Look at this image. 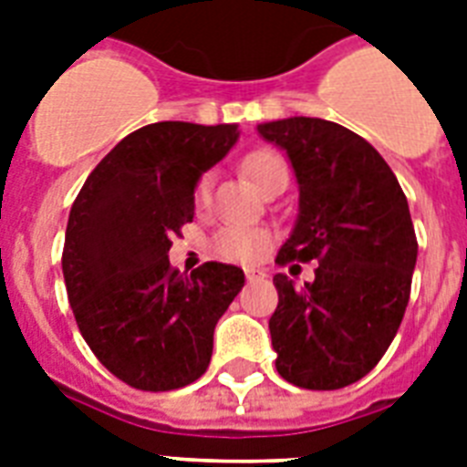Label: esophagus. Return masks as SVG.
I'll return each instance as SVG.
<instances>
[{
    "label": "esophagus",
    "mask_w": 467,
    "mask_h": 467,
    "mask_svg": "<svg viewBox=\"0 0 467 467\" xmlns=\"http://www.w3.org/2000/svg\"><path fill=\"white\" fill-rule=\"evenodd\" d=\"M244 278H247L249 284H254V281H262L264 274L259 269H244Z\"/></svg>",
    "instance_id": "obj_1"
}]
</instances>
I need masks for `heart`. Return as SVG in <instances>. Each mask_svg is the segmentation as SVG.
<instances>
[{
	"instance_id": "obj_1",
	"label": "heart",
	"mask_w": 467,
	"mask_h": 467,
	"mask_svg": "<svg viewBox=\"0 0 467 467\" xmlns=\"http://www.w3.org/2000/svg\"><path fill=\"white\" fill-rule=\"evenodd\" d=\"M244 174L254 182L256 189H262L264 183L271 182L274 176L288 174L285 161L271 152V150H254L242 160ZM213 191V174H201V179L193 186V205L198 211H203L205 205L211 203ZM269 247V237L262 230L254 227H225L215 234V252L227 262H254L266 252Z\"/></svg>"
}]
</instances>
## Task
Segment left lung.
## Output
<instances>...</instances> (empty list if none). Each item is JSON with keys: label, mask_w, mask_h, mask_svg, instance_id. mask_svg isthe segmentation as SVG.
I'll return each instance as SVG.
<instances>
[{"label": "left lung", "mask_w": 467, "mask_h": 467, "mask_svg": "<svg viewBox=\"0 0 467 467\" xmlns=\"http://www.w3.org/2000/svg\"><path fill=\"white\" fill-rule=\"evenodd\" d=\"M256 130L285 150L300 191L276 264L317 262L300 288L274 276L276 370L298 388L339 390L373 370L405 317L417 264L410 205L378 150L339 123L296 116Z\"/></svg>", "instance_id": "obj_1"}]
</instances>
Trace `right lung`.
<instances>
[{
  "instance_id": "obj_1",
  "label": "right lung",
  "mask_w": 467,
  "mask_h": 467,
  "mask_svg": "<svg viewBox=\"0 0 467 467\" xmlns=\"http://www.w3.org/2000/svg\"><path fill=\"white\" fill-rule=\"evenodd\" d=\"M237 138L230 123L145 126L99 161L72 203L69 306L94 356L130 388L176 390L203 376L215 325L244 285L233 264L205 262L186 276L167 256L193 220V186Z\"/></svg>"
}]
</instances>
